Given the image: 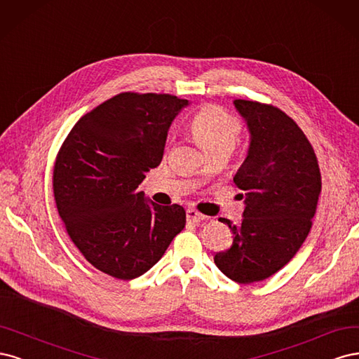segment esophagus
Wrapping results in <instances>:
<instances>
[{
	"label": "esophagus",
	"mask_w": 359,
	"mask_h": 359,
	"mask_svg": "<svg viewBox=\"0 0 359 359\" xmlns=\"http://www.w3.org/2000/svg\"><path fill=\"white\" fill-rule=\"evenodd\" d=\"M187 217H188V221L201 222V221H204V219H205L207 216L201 215L200 212H196L195 209H188V210H187Z\"/></svg>",
	"instance_id": "obj_1"
}]
</instances>
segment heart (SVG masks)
<instances>
[{
    "instance_id": "1",
    "label": "heart",
    "mask_w": 359,
    "mask_h": 359,
    "mask_svg": "<svg viewBox=\"0 0 359 359\" xmlns=\"http://www.w3.org/2000/svg\"><path fill=\"white\" fill-rule=\"evenodd\" d=\"M192 131L209 155H229L238 142L241 126L233 114L221 107L210 106L195 114Z\"/></svg>"
}]
</instances>
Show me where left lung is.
<instances>
[{
  "label": "left lung",
  "mask_w": 359,
  "mask_h": 359,
  "mask_svg": "<svg viewBox=\"0 0 359 359\" xmlns=\"http://www.w3.org/2000/svg\"><path fill=\"white\" fill-rule=\"evenodd\" d=\"M245 119L250 143L234 183L245 198L240 225L228 219L233 245L215 255V264L231 280L267 279L294 258L310 233L320 194L315 150L299 126L277 107L234 100Z\"/></svg>",
  "instance_id": "obj_1"
}]
</instances>
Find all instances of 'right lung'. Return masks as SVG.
I'll use <instances>...</instances> for the list:
<instances>
[{"label": "right lung", "mask_w": 359, "mask_h": 359, "mask_svg": "<svg viewBox=\"0 0 359 359\" xmlns=\"http://www.w3.org/2000/svg\"><path fill=\"white\" fill-rule=\"evenodd\" d=\"M188 100L123 92L73 126L56 156L53 194L67 233L100 271L122 280L144 274L187 224L179 204L138 191L163 161L171 122Z\"/></svg>", "instance_id": "obj_1"}]
</instances>
